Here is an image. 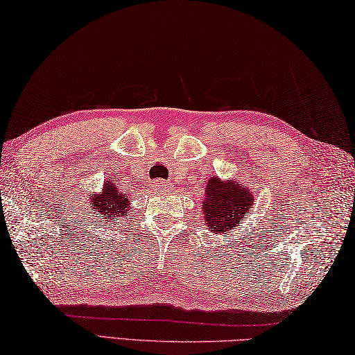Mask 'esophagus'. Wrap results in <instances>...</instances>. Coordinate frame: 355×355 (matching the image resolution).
<instances>
[{
    "label": "esophagus",
    "instance_id": "1",
    "mask_svg": "<svg viewBox=\"0 0 355 355\" xmlns=\"http://www.w3.org/2000/svg\"><path fill=\"white\" fill-rule=\"evenodd\" d=\"M154 187L157 191H164L166 189V183L164 182H155Z\"/></svg>",
    "mask_w": 355,
    "mask_h": 355
}]
</instances>
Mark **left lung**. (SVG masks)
<instances>
[{
  "instance_id": "obj_1",
  "label": "left lung",
  "mask_w": 355,
  "mask_h": 355,
  "mask_svg": "<svg viewBox=\"0 0 355 355\" xmlns=\"http://www.w3.org/2000/svg\"><path fill=\"white\" fill-rule=\"evenodd\" d=\"M253 205V193L248 187L235 182L224 183L212 177L206 186V200L202 202L206 224L212 232L225 233L245 220Z\"/></svg>"
}]
</instances>
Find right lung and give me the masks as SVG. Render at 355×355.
I'll list each match as a JSON object with an SVG mask.
<instances>
[{
  "label": "right lung",
  "mask_w": 355,
  "mask_h": 355,
  "mask_svg": "<svg viewBox=\"0 0 355 355\" xmlns=\"http://www.w3.org/2000/svg\"><path fill=\"white\" fill-rule=\"evenodd\" d=\"M92 210L89 214H96L101 216L103 223L117 224L116 221L122 216L128 215V198L125 193L120 192L117 187L112 184L110 180H105V186L101 193H93L92 198Z\"/></svg>",
  "instance_id": "1"
}]
</instances>
